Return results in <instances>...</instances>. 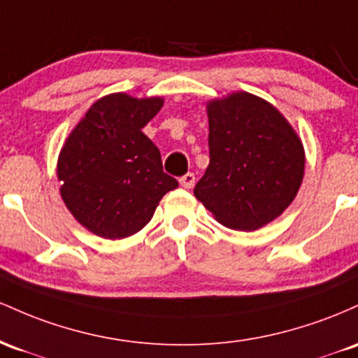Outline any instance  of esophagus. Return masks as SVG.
I'll list each match as a JSON object with an SVG mask.
<instances>
[{"mask_svg":"<svg viewBox=\"0 0 358 358\" xmlns=\"http://www.w3.org/2000/svg\"><path fill=\"white\" fill-rule=\"evenodd\" d=\"M194 180H196L194 174H191V172H187L186 176H182V178L179 179V184L184 187V189H191V187L194 186Z\"/></svg>","mask_w":358,"mask_h":358,"instance_id":"obj_1","label":"esophagus"}]
</instances>
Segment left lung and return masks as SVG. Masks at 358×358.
<instances>
[{
    "mask_svg": "<svg viewBox=\"0 0 358 358\" xmlns=\"http://www.w3.org/2000/svg\"><path fill=\"white\" fill-rule=\"evenodd\" d=\"M210 166L194 196L223 227L252 231L274 222L304 178V147L266 99L236 91L208 101Z\"/></svg>",
    "mask_w": 358,
    "mask_h": 358,
    "instance_id": "obj_1",
    "label": "left lung"
}]
</instances>
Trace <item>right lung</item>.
Masks as SVG:
<instances>
[{
    "label": "right lung",
    "instance_id": "1",
    "mask_svg": "<svg viewBox=\"0 0 358 358\" xmlns=\"http://www.w3.org/2000/svg\"><path fill=\"white\" fill-rule=\"evenodd\" d=\"M162 106L160 96H103L60 148L57 179L64 204L101 238L135 235L150 222L164 194L179 186L162 171L159 148L142 131Z\"/></svg>",
    "mask_w": 358,
    "mask_h": 358
}]
</instances>
